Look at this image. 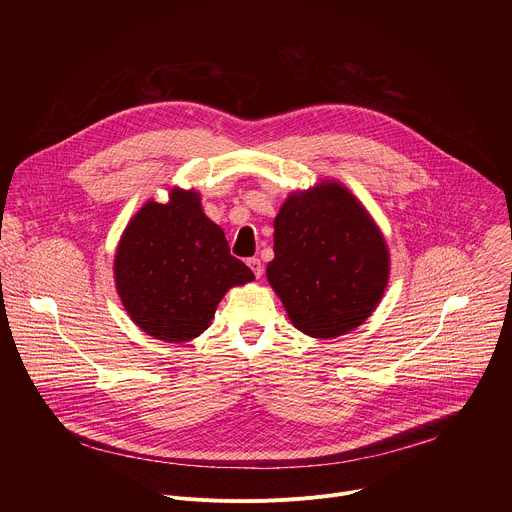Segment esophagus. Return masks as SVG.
Masks as SVG:
<instances>
[{
    "label": "esophagus",
    "mask_w": 512,
    "mask_h": 512,
    "mask_svg": "<svg viewBox=\"0 0 512 512\" xmlns=\"http://www.w3.org/2000/svg\"><path fill=\"white\" fill-rule=\"evenodd\" d=\"M247 265L251 267V271L255 273V277H257V279L263 275V267H261V261H259L257 257H251V259H247Z\"/></svg>",
    "instance_id": "1"
}]
</instances>
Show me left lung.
<instances>
[{"label": "left lung", "mask_w": 512, "mask_h": 512, "mask_svg": "<svg viewBox=\"0 0 512 512\" xmlns=\"http://www.w3.org/2000/svg\"><path fill=\"white\" fill-rule=\"evenodd\" d=\"M273 229L267 279L300 332L336 338L375 312L389 281V249L348 188L326 180L289 194Z\"/></svg>", "instance_id": "obj_1"}]
</instances>
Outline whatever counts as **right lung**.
I'll return each mask as SVG.
<instances>
[{"label": "right lung", "mask_w": 512, "mask_h": 512, "mask_svg": "<svg viewBox=\"0 0 512 512\" xmlns=\"http://www.w3.org/2000/svg\"><path fill=\"white\" fill-rule=\"evenodd\" d=\"M115 287L129 318L164 342L200 336L233 285L255 279L231 255L223 229L202 212L196 190L172 188L166 204L145 202L121 235Z\"/></svg>", "instance_id": "1"}]
</instances>
